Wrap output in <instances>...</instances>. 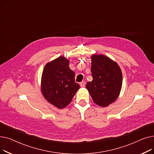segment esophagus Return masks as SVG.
Returning <instances> with one entry per match:
<instances>
[{
	"instance_id": "obj_1",
	"label": "esophagus",
	"mask_w": 154,
	"mask_h": 154,
	"mask_svg": "<svg viewBox=\"0 0 154 154\" xmlns=\"http://www.w3.org/2000/svg\"><path fill=\"white\" fill-rule=\"evenodd\" d=\"M80 85L81 87H85V81H82L80 83Z\"/></svg>"
}]
</instances>
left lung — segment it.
<instances>
[{
  "instance_id": "left-lung-1",
  "label": "left lung",
  "mask_w": 154,
  "mask_h": 154,
  "mask_svg": "<svg viewBox=\"0 0 154 154\" xmlns=\"http://www.w3.org/2000/svg\"><path fill=\"white\" fill-rule=\"evenodd\" d=\"M91 72L93 79L86 88L95 103L102 107L114 102L120 93L122 74L119 65L104 55L91 56Z\"/></svg>"
}]
</instances>
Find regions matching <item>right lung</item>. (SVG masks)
Masks as SVG:
<instances>
[{"mask_svg": "<svg viewBox=\"0 0 154 154\" xmlns=\"http://www.w3.org/2000/svg\"><path fill=\"white\" fill-rule=\"evenodd\" d=\"M69 60L60 56L45 66L40 90L45 99L58 109L71 102L80 85L75 82V72L69 68Z\"/></svg>", "mask_w": 154, "mask_h": 154, "instance_id": "1", "label": "right lung"}]
</instances>
